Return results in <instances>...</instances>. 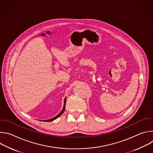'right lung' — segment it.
Returning <instances> with one entry per match:
<instances>
[{"label": "right lung", "instance_id": "right-lung-1", "mask_svg": "<svg viewBox=\"0 0 153 153\" xmlns=\"http://www.w3.org/2000/svg\"><path fill=\"white\" fill-rule=\"evenodd\" d=\"M66 100H67V97H65V99H64V102H63V108H62V111L56 116H55L54 117H53V118H51V119H48V120H43V121H46V122H51V121H53L54 120H55V119H56L57 118H58L60 116H61L62 114V113L65 111V103H66ZM42 121V120H41Z\"/></svg>", "mask_w": 153, "mask_h": 153}]
</instances>
